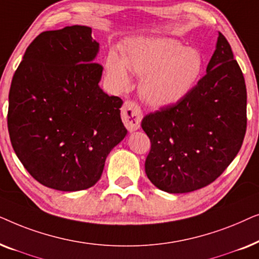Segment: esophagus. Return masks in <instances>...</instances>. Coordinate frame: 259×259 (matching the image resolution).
<instances>
[{"mask_svg": "<svg viewBox=\"0 0 259 259\" xmlns=\"http://www.w3.org/2000/svg\"><path fill=\"white\" fill-rule=\"evenodd\" d=\"M121 119L123 125L130 132H136L140 128V122L143 119V113L137 104L132 101H126L121 108Z\"/></svg>", "mask_w": 259, "mask_h": 259, "instance_id": "esophagus-1", "label": "esophagus"}]
</instances>
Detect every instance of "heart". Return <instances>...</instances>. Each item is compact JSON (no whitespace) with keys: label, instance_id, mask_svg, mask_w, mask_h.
<instances>
[{"label":"heart","instance_id":"b5f03b06","mask_svg":"<svg viewBox=\"0 0 259 259\" xmlns=\"http://www.w3.org/2000/svg\"><path fill=\"white\" fill-rule=\"evenodd\" d=\"M106 76L115 91L130 86L128 69L143 76L140 92L154 107H167L193 90L204 69L197 49L185 48L167 37H137L122 47V58L111 52L105 63Z\"/></svg>","mask_w":259,"mask_h":259}]
</instances>
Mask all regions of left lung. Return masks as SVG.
<instances>
[{
    "label": "left lung",
    "instance_id": "obj_1",
    "mask_svg": "<svg viewBox=\"0 0 259 259\" xmlns=\"http://www.w3.org/2000/svg\"><path fill=\"white\" fill-rule=\"evenodd\" d=\"M151 140L145 172L155 187L186 193L214 182L242 147L246 87L224 35L218 33L206 75L177 104L141 121Z\"/></svg>",
    "mask_w": 259,
    "mask_h": 259
}]
</instances>
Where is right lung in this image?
<instances>
[{"instance_id":"right-lung-1","label":"right lung","mask_w":259,"mask_h":259,"mask_svg":"<svg viewBox=\"0 0 259 259\" xmlns=\"http://www.w3.org/2000/svg\"><path fill=\"white\" fill-rule=\"evenodd\" d=\"M100 46L87 26L44 31L29 45L9 91L8 131L17 158L42 185L90 189L126 137L122 100L99 86Z\"/></svg>"}]
</instances>
